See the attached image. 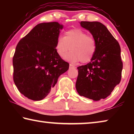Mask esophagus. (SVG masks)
<instances>
[{
  "instance_id": "34e87169",
  "label": "esophagus",
  "mask_w": 134,
  "mask_h": 134,
  "mask_svg": "<svg viewBox=\"0 0 134 134\" xmlns=\"http://www.w3.org/2000/svg\"><path fill=\"white\" fill-rule=\"evenodd\" d=\"M69 69H76V67L74 66V65H73L71 64H70L69 65Z\"/></svg>"
}]
</instances>
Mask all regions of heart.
Returning a JSON list of instances; mask_svg holds the SVG:
<instances>
[{"instance_id":"1","label":"heart","mask_w":134,"mask_h":134,"mask_svg":"<svg viewBox=\"0 0 134 134\" xmlns=\"http://www.w3.org/2000/svg\"><path fill=\"white\" fill-rule=\"evenodd\" d=\"M70 48L71 51L65 57V60L73 63L80 61L87 63L96 53L97 43L81 29H72L65 32L64 37H58L55 43L56 53L60 57H64Z\"/></svg>"}]
</instances>
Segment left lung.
Here are the masks:
<instances>
[{
    "instance_id": "1",
    "label": "left lung",
    "mask_w": 134,
    "mask_h": 134,
    "mask_svg": "<svg viewBox=\"0 0 134 134\" xmlns=\"http://www.w3.org/2000/svg\"><path fill=\"white\" fill-rule=\"evenodd\" d=\"M80 25L92 34L97 49L90 62L77 67L76 88L80 96L100 100L109 96L121 81L123 68L121 47L100 22L81 21Z\"/></svg>"
}]
</instances>
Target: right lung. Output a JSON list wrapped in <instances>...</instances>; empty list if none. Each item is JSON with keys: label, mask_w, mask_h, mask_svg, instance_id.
I'll return each mask as SVG.
<instances>
[{"label": "right lung", "mask_w": 134, "mask_h": 134, "mask_svg": "<svg viewBox=\"0 0 134 134\" xmlns=\"http://www.w3.org/2000/svg\"><path fill=\"white\" fill-rule=\"evenodd\" d=\"M63 25L57 22L36 25L19 41L13 57V81L25 96L41 100L51 93L69 64L58 55L55 43Z\"/></svg>", "instance_id": "1"}]
</instances>
